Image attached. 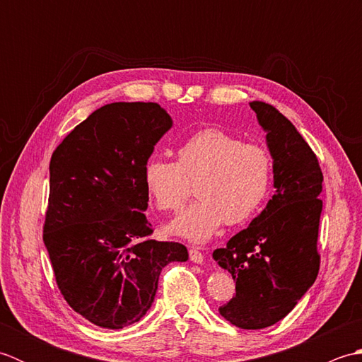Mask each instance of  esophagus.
Listing matches in <instances>:
<instances>
[{
  "mask_svg": "<svg viewBox=\"0 0 362 362\" xmlns=\"http://www.w3.org/2000/svg\"><path fill=\"white\" fill-rule=\"evenodd\" d=\"M189 259L193 261V263H197V264H202L204 263V255L202 252H199L197 249H189Z\"/></svg>",
  "mask_w": 362,
  "mask_h": 362,
  "instance_id": "34e87169",
  "label": "esophagus"
}]
</instances>
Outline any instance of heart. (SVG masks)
<instances>
[{
    "label": "heart",
    "mask_w": 362,
    "mask_h": 362,
    "mask_svg": "<svg viewBox=\"0 0 362 362\" xmlns=\"http://www.w3.org/2000/svg\"><path fill=\"white\" fill-rule=\"evenodd\" d=\"M274 157L261 144L245 143L221 129H204L177 149V161L152 158L144 166V183L157 209L179 213L196 182L194 204L177 218L171 230L193 243H204L227 222L250 219L269 194Z\"/></svg>",
    "instance_id": "b5f03b06"
}]
</instances>
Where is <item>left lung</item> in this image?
Instances as JSON below:
<instances>
[{"label": "left lung", "instance_id": "1", "mask_svg": "<svg viewBox=\"0 0 362 362\" xmlns=\"http://www.w3.org/2000/svg\"><path fill=\"white\" fill-rule=\"evenodd\" d=\"M250 107L267 134L275 194L213 258L236 283V294L221 306V316L238 328L259 329L288 316L316 281L324 175L316 153L286 117L261 101Z\"/></svg>", "mask_w": 362, "mask_h": 362}]
</instances>
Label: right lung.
I'll list each match as a JSON object with an SVG mask.
<instances>
[{"label": "right lung", "instance_id": "add662e5", "mask_svg": "<svg viewBox=\"0 0 362 362\" xmlns=\"http://www.w3.org/2000/svg\"><path fill=\"white\" fill-rule=\"evenodd\" d=\"M173 126L156 103H112L68 134L49 163L43 243L66 303L101 328L140 320L180 243L156 241L144 166Z\"/></svg>", "mask_w": 362, "mask_h": 362}]
</instances>
